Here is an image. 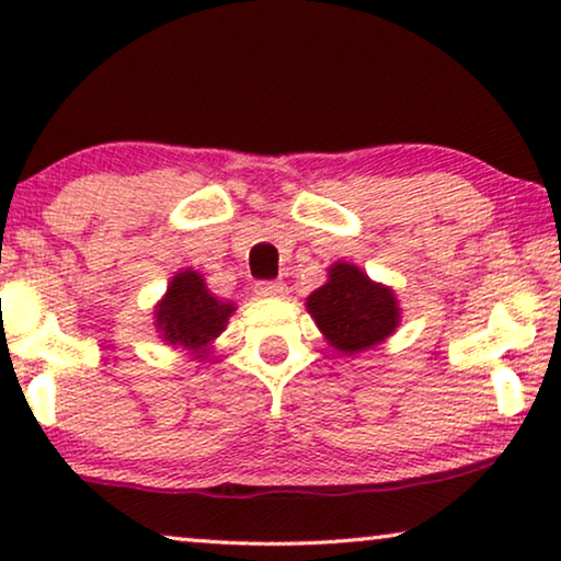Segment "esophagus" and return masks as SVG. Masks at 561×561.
<instances>
[{
    "label": "esophagus",
    "mask_w": 561,
    "mask_h": 561,
    "mask_svg": "<svg viewBox=\"0 0 561 561\" xmlns=\"http://www.w3.org/2000/svg\"><path fill=\"white\" fill-rule=\"evenodd\" d=\"M255 294L260 298H280V296L288 294V288H286V283H283V280H263V283H257V286H255Z\"/></svg>",
    "instance_id": "obj_1"
}]
</instances>
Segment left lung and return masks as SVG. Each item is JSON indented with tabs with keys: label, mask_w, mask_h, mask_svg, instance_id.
Wrapping results in <instances>:
<instances>
[{
	"label": "left lung",
	"mask_w": 561,
	"mask_h": 561,
	"mask_svg": "<svg viewBox=\"0 0 561 561\" xmlns=\"http://www.w3.org/2000/svg\"><path fill=\"white\" fill-rule=\"evenodd\" d=\"M306 309L327 342L344 355H357L388 340L401 321L393 290L350 263L329 267V280L306 298Z\"/></svg>",
	"instance_id": "obj_1"
}]
</instances>
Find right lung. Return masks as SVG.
Here are the masks:
<instances>
[{
    "instance_id": "right-lung-1",
    "label": "right lung",
    "mask_w": 561,
    "mask_h": 561,
    "mask_svg": "<svg viewBox=\"0 0 561 561\" xmlns=\"http://www.w3.org/2000/svg\"><path fill=\"white\" fill-rule=\"evenodd\" d=\"M232 311L234 304L219 301L196 271H181L156 306V327L163 342L204 359L211 342L225 332Z\"/></svg>"
}]
</instances>
